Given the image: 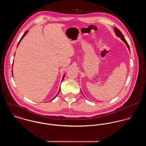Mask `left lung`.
I'll return each mask as SVG.
<instances>
[{
	"label": "left lung",
	"instance_id": "obj_1",
	"mask_svg": "<svg viewBox=\"0 0 146 146\" xmlns=\"http://www.w3.org/2000/svg\"><path fill=\"white\" fill-rule=\"evenodd\" d=\"M114 31H115V35L118 36V37H120L121 40L126 44V45H127V46L128 47V49H129V50L130 51V49H129V44H128V43H127V40H125V38H124V36H123V35L122 34V33L117 28H116V27H114ZM82 93V92H81ZM83 95V94H82Z\"/></svg>",
	"mask_w": 146,
	"mask_h": 146
}]
</instances>
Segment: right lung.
Wrapping results in <instances>:
<instances>
[{
    "label": "right lung",
    "mask_w": 146,
    "mask_h": 146,
    "mask_svg": "<svg viewBox=\"0 0 146 146\" xmlns=\"http://www.w3.org/2000/svg\"><path fill=\"white\" fill-rule=\"evenodd\" d=\"M27 32H28V31H26V32H25V33H24V35H23V36H22V37H21V40H19V42H18V45H17V46H18V45H19V43H20V42H21V40H22V39H23V37H25V35H26V34L27 33ZM64 78H65V75H64V76H63V78H62V81H63V80H64ZM60 90H59V91H58V93H57V95H56V96H54V98H53V99H52V100H53V99H54V98H56V96H57V95H58V93H59V92H60Z\"/></svg>",
    "instance_id": "right-lung-1"
}]
</instances>
